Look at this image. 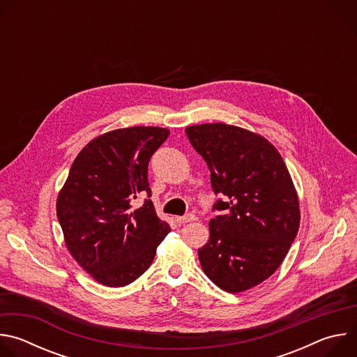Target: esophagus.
Wrapping results in <instances>:
<instances>
[{"mask_svg":"<svg viewBox=\"0 0 357 357\" xmlns=\"http://www.w3.org/2000/svg\"><path fill=\"white\" fill-rule=\"evenodd\" d=\"M175 220H176V223H189V222H195L196 216L192 213H188L185 216H176Z\"/></svg>","mask_w":357,"mask_h":357,"instance_id":"34e87169","label":"esophagus"}]
</instances>
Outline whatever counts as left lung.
<instances>
[{"mask_svg":"<svg viewBox=\"0 0 357 357\" xmlns=\"http://www.w3.org/2000/svg\"><path fill=\"white\" fill-rule=\"evenodd\" d=\"M211 171L219 212L209 241L197 250L205 274L227 292H241L275 273L299 229V202L273 144L248 130L215 123L185 130Z\"/></svg>","mask_w":357,"mask_h":357,"instance_id":"1","label":"left lung"}]
</instances>
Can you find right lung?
Returning <instances> with one entry per match:
<instances>
[{
	"mask_svg": "<svg viewBox=\"0 0 357 357\" xmlns=\"http://www.w3.org/2000/svg\"><path fill=\"white\" fill-rule=\"evenodd\" d=\"M169 130L130 127L90 141L59 192L56 215L73 259L97 282L124 287L144 274L171 231L149 199L148 162Z\"/></svg>",
	"mask_w": 357,
	"mask_h": 357,
	"instance_id": "add662e5",
	"label": "right lung"
}]
</instances>
